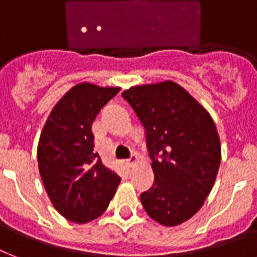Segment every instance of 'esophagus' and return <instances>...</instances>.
<instances>
[{
	"mask_svg": "<svg viewBox=\"0 0 257 257\" xmlns=\"http://www.w3.org/2000/svg\"><path fill=\"white\" fill-rule=\"evenodd\" d=\"M137 161H139V156H137L136 153H133L132 156H131V159L126 160V165H128V167H133V165L136 164Z\"/></svg>",
	"mask_w": 257,
	"mask_h": 257,
	"instance_id": "34e87169",
	"label": "esophagus"
}]
</instances>
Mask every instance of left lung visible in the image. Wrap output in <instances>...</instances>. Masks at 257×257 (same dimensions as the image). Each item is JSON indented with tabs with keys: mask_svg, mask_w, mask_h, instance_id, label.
<instances>
[{
	"mask_svg": "<svg viewBox=\"0 0 257 257\" xmlns=\"http://www.w3.org/2000/svg\"><path fill=\"white\" fill-rule=\"evenodd\" d=\"M145 128L155 183L141 204L155 221L175 227L203 207L215 184L221 147L211 114L173 81L122 92Z\"/></svg>",
	"mask_w": 257,
	"mask_h": 257,
	"instance_id": "1",
	"label": "left lung"
}]
</instances>
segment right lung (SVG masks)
Returning <instances> with one entry per match:
<instances>
[{
  "label": "right lung",
  "mask_w": 257,
  "mask_h": 257,
  "mask_svg": "<svg viewBox=\"0 0 257 257\" xmlns=\"http://www.w3.org/2000/svg\"><path fill=\"white\" fill-rule=\"evenodd\" d=\"M120 88L77 84L50 112L37 148L38 169L53 207L65 219L85 224L108 208L121 179L94 148L92 124Z\"/></svg>",
  "instance_id": "add662e5"
}]
</instances>
